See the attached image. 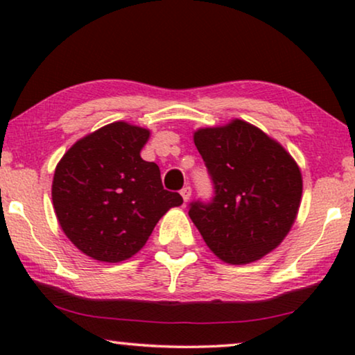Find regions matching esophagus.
Instances as JSON below:
<instances>
[{"label":"esophagus","mask_w":355,"mask_h":355,"mask_svg":"<svg viewBox=\"0 0 355 355\" xmlns=\"http://www.w3.org/2000/svg\"><path fill=\"white\" fill-rule=\"evenodd\" d=\"M181 196H182V198H184V202H187L189 198H191V196H192V189L189 187V186L182 187V189H181Z\"/></svg>","instance_id":"esophagus-1"}]
</instances>
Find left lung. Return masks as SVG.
I'll return each instance as SVG.
<instances>
[{
    "label": "left lung",
    "mask_w": 355,
    "mask_h": 355,
    "mask_svg": "<svg viewBox=\"0 0 355 355\" xmlns=\"http://www.w3.org/2000/svg\"><path fill=\"white\" fill-rule=\"evenodd\" d=\"M213 197L189 203V216L210 250L232 265L276 249L297 215L302 176L278 142L245 121L193 134Z\"/></svg>",
    "instance_id": "left-lung-1"
}]
</instances>
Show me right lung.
I'll use <instances>...</instances> for the list:
<instances>
[{
	"label": "right lung",
	"mask_w": 355,
	"mask_h": 355,
	"mask_svg": "<svg viewBox=\"0 0 355 355\" xmlns=\"http://www.w3.org/2000/svg\"><path fill=\"white\" fill-rule=\"evenodd\" d=\"M147 129L113 123L80 139L58 163L53 205L77 249L100 261L128 260L182 197L163 187L157 163L140 150Z\"/></svg>",
	"instance_id": "obj_1"
}]
</instances>
